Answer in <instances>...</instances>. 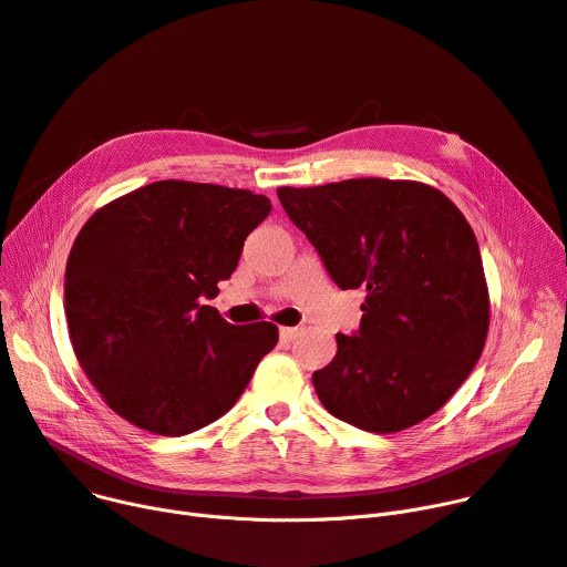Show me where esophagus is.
<instances>
[{"mask_svg":"<svg viewBox=\"0 0 567 567\" xmlns=\"http://www.w3.org/2000/svg\"><path fill=\"white\" fill-rule=\"evenodd\" d=\"M296 334H298V328H280V342L289 344L291 339H296Z\"/></svg>","mask_w":567,"mask_h":567,"instance_id":"esophagus-1","label":"esophagus"}]
</instances>
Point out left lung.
Listing matches in <instances>:
<instances>
[{"instance_id":"obj_1","label":"left lung","mask_w":567,"mask_h":567,"mask_svg":"<svg viewBox=\"0 0 567 567\" xmlns=\"http://www.w3.org/2000/svg\"><path fill=\"white\" fill-rule=\"evenodd\" d=\"M278 198L334 285L367 291L360 330L337 332V355L312 375L323 408L369 433L431 417L472 373L489 326L463 212L429 184L383 177L280 186Z\"/></svg>"}]
</instances>
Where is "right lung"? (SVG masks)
<instances>
[{
  "label": "right lung",
  "instance_id": "obj_1",
  "mask_svg": "<svg viewBox=\"0 0 567 567\" xmlns=\"http://www.w3.org/2000/svg\"><path fill=\"white\" fill-rule=\"evenodd\" d=\"M269 212L246 188L162 179L86 220L65 264V319L84 373L123 420L177 437L237 403L278 326H233L205 300Z\"/></svg>",
  "mask_w": 567,
  "mask_h": 567
}]
</instances>
